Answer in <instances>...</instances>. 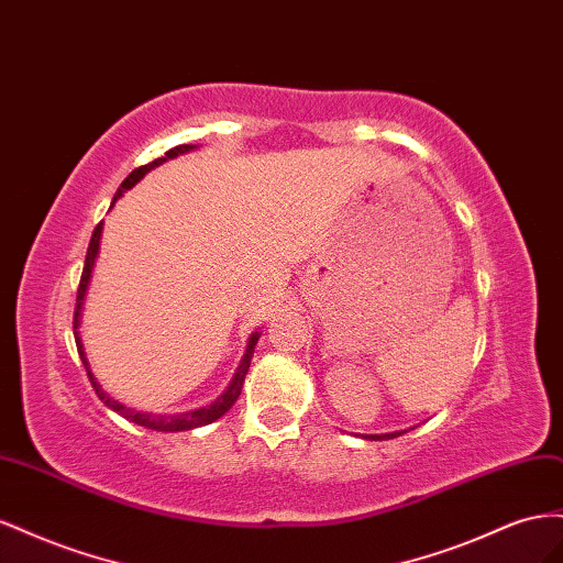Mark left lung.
<instances>
[{
	"label": "left lung",
	"mask_w": 563,
	"mask_h": 563,
	"mask_svg": "<svg viewBox=\"0 0 563 563\" xmlns=\"http://www.w3.org/2000/svg\"><path fill=\"white\" fill-rule=\"evenodd\" d=\"M400 433H406V431H394V433H382V437H375V433H371V437H365V439H373V441H375V439H377V441H379V439H396V437H400Z\"/></svg>",
	"instance_id": "8db88e82"
}]
</instances>
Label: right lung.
Returning a JSON list of instances; mask_svg holds the SVG:
<instances>
[{
    "label": "right lung",
    "instance_id": "obj_1",
    "mask_svg": "<svg viewBox=\"0 0 563 563\" xmlns=\"http://www.w3.org/2000/svg\"><path fill=\"white\" fill-rule=\"evenodd\" d=\"M192 146L190 143H181V146H174V148H169L163 157H157V159H153V163H148V165H141V167H136L130 176H126V179L122 181V186L118 188V192H115V198H112V202H115L122 192L126 190V188H132L143 174H146L148 169H153V167H157V165H163L167 157H174V155H179V153H186V151H190ZM101 231H103V221L101 223H96V229H93V233H91V240H89V247H87V260H85V268H82V278H79V287H77V303H75V316H73V332H75V344H77V353H79V358H82V363H85V367H87V377H89V382H91V387H93V391H96V396H99L103 404L110 408V410H115L118 415H122V417H126V420L130 422H134V424H141V427H146V429H155V431H184V429H192V427H202V424H210V422H214V420H219L221 415H227L231 408H233V404L238 400V396H240V391H243V382H245V375H247V371H250V361H252V353H254V346H256V340H260V334H252L250 336V344H247V351H245V358H243V363H240V367H238V373H235V377H233V382H231V387L223 391V396H219L212 406H207V408H200V410H192V412H184V415H151V412H136V410H132V408H124L122 404H118L115 398H110L103 389H101V384L96 382V377L91 375V371H89V363H87V358H85V349H82V342H79V334H77V325H79V311H82V301H85V292H87V285H89V278H91V268H93V260H96V254H99V240H101Z\"/></svg>",
    "mask_w": 563,
    "mask_h": 563
}]
</instances>
